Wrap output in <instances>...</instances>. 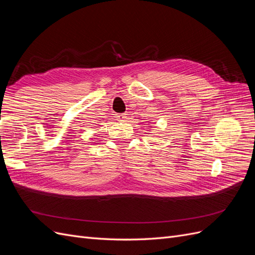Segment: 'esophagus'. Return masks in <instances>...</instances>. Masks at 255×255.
Returning <instances> with one entry per match:
<instances>
[{
    "label": "esophagus",
    "mask_w": 255,
    "mask_h": 255,
    "mask_svg": "<svg viewBox=\"0 0 255 255\" xmlns=\"http://www.w3.org/2000/svg\"><path fill=\"white\" fill-rule=\"evenodd\" d=\"M117 118L119 120H125L127 118V116H126V114H120V115H117Z\"/></svg>",
    "instance_id": "1"
}]
</instances>
